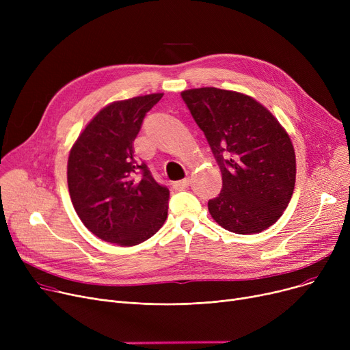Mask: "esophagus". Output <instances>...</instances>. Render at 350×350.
Wrapping results in <instances>:
<instances>
[{
  "mask_svg": "<svg viewBox=\"0 0 350 350\" xmlns=\"http://www.w3.org/2000/svg\"><path fill=\"white\" fill-rule=\"evenodd\" d=\"M190 186V180L189 178H183V180H178V181H174L173 183V187L176 190H185Z\"/></svg>",
  "mask_w": 350,
  "mask_h": 350,
  "instance_id": "obj_1",
  "label": "esophagus"
}]
</instances>
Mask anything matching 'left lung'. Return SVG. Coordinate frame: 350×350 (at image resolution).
<instances>
[{"label":"left lung","instance_id":"left-lung-1","mask_svg":"<svg viewBox=\"0 0 350 350\" xmlns=\"http://www.w3.org/2000/svg\"><path fill=\"white\" fill-rule=\"evenodd\" d=\"M223 174V190L208 201L217 224L256 234L277 223L295 187V150L282 124L254 98L235 90L181 92Z\"/></svg>","mask_w":350,"mask_h":350}]
</instances>
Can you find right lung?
<instances>
[{
  "instance_id": "obj_1",
  "label": "right lung",
  "mask_w": 350,
  "mask_h": 350,
  "mask_svg": "<svg viewBox=\"0 0 350 350\" xmlns=\"http://www.w3.org/2000/svg\"><path fill=\"white\" fill-rule=\"evenodd\" d=\"M163 98L150 94L109 103L73 143L68 157V189L83 226L122 247L154 235L167 218L169 189L154 181L135 157L133 142L146 113ZM142 171L137 182L134 174Z\"/></svg>"
}]
</instances>
